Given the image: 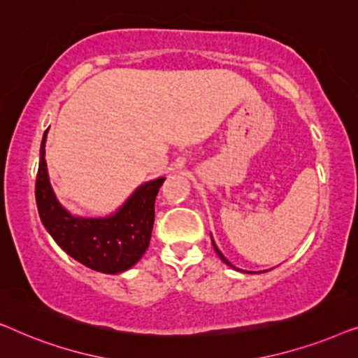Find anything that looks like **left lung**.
<instances>
[{"label": "left lung", "instance_id": "left-lung-1", "mask_svg": "<svg viewBox=\"0 0 358 358\" xmlns=\"http://www.w3.org/2000/svg\"><path fill=\"white\" fill-rule=\"evenodd\" d=\"M212 243H213V241H212ZM213 248H215V251H217V254H218V256H220V259H222V261H223L224 264H228V266H229V267H233V266H231V262H228V259H227V257H224V256H223V254L218 251V248H217V246H215V243H213ZM233 268H234V267H233ZM266 272H267V271H266Z\"/></svg>", "mask_w": 358, "mask_h": 358}]
</instances>
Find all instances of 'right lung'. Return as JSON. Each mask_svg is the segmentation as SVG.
I'll return each mask as SVG.
<instances>
[{
    "label": "right lung",
    "mask_w": 358,
    "mask_h": 358,
    "mask_svg": "<svg viewBox=\"0 0 358 358\" xmlns=\"http://www.w3.org/2000/svg\"><path fill=\"white\" fill-rule=\"evenodd\" d=\"M45 138L36 179V202L43 227L55 243L83 266L102 273H119L135 266L150 246L155 200L164 178L140 185L119 212L107 218H78L58 203L48 182Z\"/></svg>",
    "instance_id": "1"
}]
</instances>
